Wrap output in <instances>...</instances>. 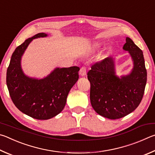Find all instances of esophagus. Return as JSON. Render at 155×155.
<instances>
[{"label": "esophagus", "instance_id": "obj_1", "mask_svg": "<svg viewBox=\"0 0 155 155\" xmlns=\"http://www.w3.org/2000/svg\"><path fill=\"white\" fill-rule=\"evenodd\" d=\"M79 73L81 76H85L86 75V68L85 67H82L80 69Z\"/></svg>", "mask_w": 155, "mask_h": 155}]
</instances>
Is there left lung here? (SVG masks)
Here are the masks:
<instances>
[{"instance_id": "left-lung-1", "label": "left lung", "mask_w": 155, "mask_h": 155, "mask_svg": "<svg viewBox=\"0 0 155 155\" xmlns=\"http://www.w3.org/2000/svg\"><path fill=\"white\" fill-rule=\"evenodd\" d=\"M123 50L128 51L134 61L129 75H116L112 57L97 62L88 72L91 83L92 107L99 115L109 119H118L128 115L140 105L147 80L142 51L129 37L126 38Z\"/></svg>"}]
</instances>
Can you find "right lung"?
Instances as JSON below:
<instances>
[{
	"label": "right lung",
	"mask_w": 155,
	"mask_h": 155,
	"mask_svg": "<svg viewBox=\"0 0 155 155\" xmlns=\"http://www.w3.org/2000/svg\"><path fill=\"white\" fill-rule=\"evenodd\" d=\"M40 32L16 48L7 71V86L11 98L18 109L38 120H48L61 113L67 95L78 80V67L56 68L43 79L30 78L21 67V59L32 40L45 37Z\"/></svg>",
	"instance_id": "1"
}]
</instances>
